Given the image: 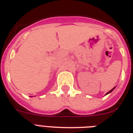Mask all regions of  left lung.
Returning <instances> with one entry per match:
<instances>
[{
  "label": "left lung",
  "mask_w": 133,
  "mask_h": 133,
  "mask_svg": "<svg viewBox=\"0 0 133 133\" xmlns=\"http://www.w3.org/2000/svg\"><path fill=\"white\" fill-rule=\"evenodd\" d=\"M114 89H115V88H112V90H110V91H109V92H108V93H107V94H108V93H110V92H112V90H114ZM107 94H106V95H107Z\"/></svg>",
  "instance_id": "8db88e82"
}]
</instances>
